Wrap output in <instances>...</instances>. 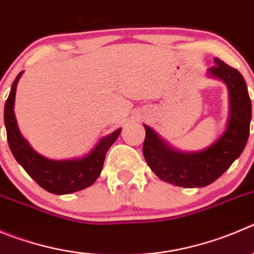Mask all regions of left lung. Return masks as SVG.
Masks as SVG:
<instances>
[{"mask_svg":"<svg viewBox=\"0 0 254 254\" xmlns=\"http://www.w3.org/2000/svg\"><path fill=\"white\" fill-rule=\"evenodd\" d=\"M209 76L227 85L229 91V119L227 129L214 143L200 151L177 150L151 127H145L143 154L150 169L167 183L184 188L205 187L217 181L245 149L250 135L252 104L247 85L238 70L215 58Z\"/></svg>","mask_w":254,"mask_h":254,"instance_id":"8db88e82","label":"left lung"}]
</instances>
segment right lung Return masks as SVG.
Instances as JSON below:
<instances>
[{
    "instance_id": "add662e5",
    "label": "right lung",
    "mask_w": 254,
    "mask_h": 254,
    "mask_svg": "<svg viewBox=\"0 0 254 254\" xmlns=\"http://www.w3.org/2000/svg\"><path fill=\"white\" fill-rule=\"evenodd\" d=\"M23 71L13 81L4 104V127L7 141L15 159L41 188L52 194H70L87 188L96 181L103 170L106 151L118 139L122 129L106 135L87 155L79 159L52 160L40 155L31 148L18 130L15 118V96L17 82Z\"/></svg>"
}]
</instances>
